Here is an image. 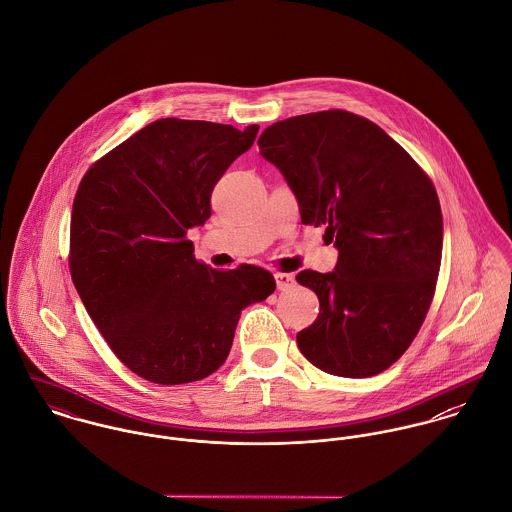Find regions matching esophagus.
I'll return each mask as SVG.
<instances>
[{"instance_id": "34e87169", "label": "esophagus", "mask_w": 512, "mask_h": 512, "mask_svg": "<svg viewBox=\"0 0 512 512\" xmlns=\"http://www.w3.org/2000/svg\"><path fill=\"white\" fill-rule=\"evenodd\" d=\"M274 278H276V284H278V290H280V292L292 288L293 282H295L292 274H282V272H278Z\"/></svg>"}]
</instances>
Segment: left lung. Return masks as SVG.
I'll return each mask as SVG.
<instances>
[{"instance_id": "1", "label": "left lung", "mask_w": 512, "mask_h": 512, "mask_svg": "<svg viewBox=\"0 0 512 512\" xmlns=\"http://www.w3.org/2000/svg\"><path fill=\"white\" fill-rule=\"evenodd\" d=\"M258 146L288 181L301 222L323 224L339 250L333 272L295 276L319 297L317 319L297 333L301 355L335 376L386 370L436 292L443 219L432 179L382 128L345 110L276 122Z\"/></svg>"}]
</instances>
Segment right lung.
<instances>
[{"mask_svg":"<svg viewBox=\"0 0 512 512\" xmlns=\"http://www.w3.org/2000/svg\"><path fill=\"white\" fill-rule=\"evenodd\" d=\"M256 124L163 118L108 151L82 177L71 217V276L114 355L155 384L207 378L232 347L240 311L276 290L258 266L197 262L189 228L248 151Z\"/></svg>","mask_w":512,"mask_h":512,"instance_id":"1","label":"right lung"}]
</instances>
